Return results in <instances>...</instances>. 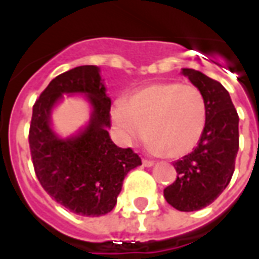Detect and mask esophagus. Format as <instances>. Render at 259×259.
<instances>
[{
    "mask_svg": "<svg viewBox=\"0 0 259 259\" xmlns=\"http://www.w3.org/2000/svg\"><path fill=\"white\" fill-rule=\"evenodd\" d=\"M142 164L145 165V167H153V165H154V163H153L152 160H146V158L142 160Z\"/></svg>",
    "mask_w": 259,
    "mask_h": 259,
    "instance_id": "esophagus-1",
    "label": "esophagus"
}]
</instances>
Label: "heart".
<instances>
[{
    "mask_svg": "<svg viewBox=\"0 0 259 259\" xmlns=\"http://www.w3.org/2000/svg\"><path fill=\"white\" fill-rule=\"evenodd\" d=\"M111 117L124 143L137 142L145 131L150 152L179 158L203 137L207 105L197 87L165 81L135 91L125 103H117Z\"/></svg>",
    "mask_w": 259,
    "mask_h": 259,
    "instance_id": "heart-1",
    "label": "heart"
}]
</instances>
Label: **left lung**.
<instances>
[{"mask_svg": "<svg viewBox=\"0 0 259 259\" xmlns=\"http://www.w3.org/2000/svg\"><path fill=\"white\" fill-rule=\"evenodd\" d=\"M181 73L204 96L207 124L193 152L174 163L178 177L164 189V197L174 208L189 212L211 204L229 185L239 150V116L221 82L194 69Z\"/></svg>", "mask_w": 259, "mask_h": 259, "instance_id": "left-lung-1", "label": "left lung"}]
</instances>
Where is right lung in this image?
<instances>
[{
	"label": "right lung",
	"mask_w": 259,
	"mask_h": 259,
	"mask_svg": "<svg viewBox=\"0 0 259 259\" xmlns=\"http://www.w3.org/2000/svg\"><path fill=\"white\" fill-rule=\"evenodd\" d=\"M63 95H82L91 107L89 122L66 138L52 127V111ZM110 105L101 69L87 65L55 77L33 106L29 143L35 175L45 192L74 214L110 212L125 175L142 164L132 149L110 139Z\"/></svg>",
	"instance_id": "right-lung-1"
}]
</instances>
